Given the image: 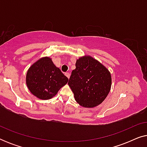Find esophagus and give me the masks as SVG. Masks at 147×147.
<instances>
[{
	"label": "esophagus",
	"mask_w": 147,
	"mask_h": 147,
	"mask_svg": "<svg viewBox=\"0 0 147 147\" xmlns=\"http://www.w3.org/2000/svg\"><path fill=\"white\" fill-rule=\"evenodd\" d=\"M65 75L67 76V78H69V77H70V74L69 73V72H66V73L65 74Z\"/></svg>",
	"instance_id": "1"
}]
</instances>
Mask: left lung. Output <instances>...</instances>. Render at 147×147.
Listing matches in <instances>:
<instances>
[{"label":"left lung","instance_id":"8db88e82","mask_svg":"<svg viewBox=\"0 0 147 147\" xmlns=\"http://www.w3.org/2000/svg\"><path fill=\"white\" fill-rule=\"evenodd\" d=\"M68 85L76 101L84 108L100 105L109 94L112 86L111 74L107 68L90 55L76 60Z\"/></svg>","mask_w":147,"mask_h":147}]
</instances>
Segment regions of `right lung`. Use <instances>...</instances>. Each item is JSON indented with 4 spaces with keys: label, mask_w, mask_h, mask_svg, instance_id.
<instances>
[{
    "label": "right lung",
    "mask_w": 147,
    "mask_h": 147,
    "mask_svg": "<svg viewBox=\"0 0 147 147\" xmlns=\"http://www.w3.org/2000/svg\"><path fill=\"white\" fill-rule=\"evenodd\" d=\"M68 82L54 65L51 58L43 57L32 64L26 74V84L31 93L41 100L53 98Z\"/></svg>",
    "instance_id": "add662e5"
}]
</instances>
